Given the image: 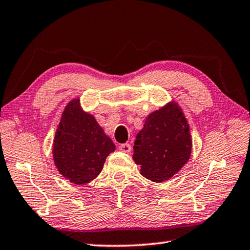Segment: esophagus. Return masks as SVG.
Instances as JSON below:
<instances>
[{"mask_svg":"<svg viewBox=\"0 0 250 250\" xmlns=\"http://www.w3.org/2000/svg\"><path fill=\"white\" fill-rule=\"evenodd\" d=\"M119 150L122 152H125V153H129L131 151V146L129 143H122V145L119 146Z\"/></svg>","mask_w":250,"mask_h":250,"instance_id":"esophagus-1","label":"esophagus"}]
</instances>
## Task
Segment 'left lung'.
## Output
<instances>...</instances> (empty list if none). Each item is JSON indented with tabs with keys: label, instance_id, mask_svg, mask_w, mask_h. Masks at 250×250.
Here are the masks:
<instances>
[{
	"label": "left lung",
	"instance_id": "left-lung-1",
	"mask_svg": "<svg viewBox=\"0 0 250 250\" xmlns=\"http://www.w3.org/2000/svg\"><path fill=\"white\" fill-rule=\"evenodd\" d=\"M191 152L188 120L179 104L172 101L147 116L145 126L135 137L132 158L141 167L142 176L161 183L184 167Z\"/></svg>",
	"mask_w": 250,
	"mask_h": 250
}]
</instances>
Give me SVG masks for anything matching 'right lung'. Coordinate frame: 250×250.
Listing matches in <instances>:
<instances>
[{
  "mask_svg": "<svg viewBox=\"0 0 250 250\" xmlns=\"http://www.w3.org/2000/svg\"><path fill=\"white\" fill-rule=\"evenodd\" d=\"M116 150L95 117L80 108L79 99L66 105L55 133L54 162L58 172L77 185L89 183L103 171L107 156Z\"/></svg>",
  "mask_w": 250,
  "mask_h": 250,
  "instance_id": "right-lung-1",
  "label": "right lung"
}]
</instances>
